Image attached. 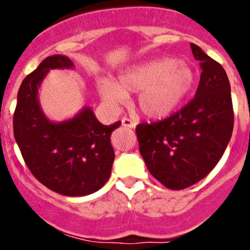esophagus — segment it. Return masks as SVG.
Segmentation results:
<instances>
[{"instance_id": "1", "label": "esophagus", "mask_w": 250, "mask_h": 250, "mask_svg": "<svg viewBox=\"0 0 250 250\" xmlns=\"http://www.w3.org/2000/svg\"><path fill=\"white\" fill-rule=\"evenodd\" d=\"M121 125H122V127H127V128H135L137 127V123L134 122V121L129 120V118L125 117L121 120Z\"/></svg>"}]
</instances>
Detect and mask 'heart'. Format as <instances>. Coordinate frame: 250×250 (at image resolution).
<instances>
[{
  "label": "heart",
  "instance_id": "heart-1",
  "mask_svg": "<svg viewBox=\"0 0 250 250\" xmlns=\"http://www.w3.org/2000/svg\"><path fill=\"white\" fill-rule=\"evenodd\" d=\"M196 75L184 60L163 57L132 65L117 77L100 78L97 90L111 107L125 104L129 93H137V104L151 120L168 117L179 107L195 85Z\"/></svg>",
  "mask_w": 250,
  "mask_h": 250
}]
</instances>
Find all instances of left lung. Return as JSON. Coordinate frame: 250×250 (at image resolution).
Masks as SVG:
<instances>
[{
  "mask_svg": "<svg viewBox=\"0 0 250 250\" xmlns=\"http://www.w3.org/2000/svg\"><path fill=\"white\" fill-rule=\"evenodd\" d=\"M190 46L202 70L195 98L167 120L137 127L148 172L170 190H183L208 175L225 152L233 130L225 70L197 44Z\"/></svg>",
  "mask_w": 250,
  "mask_h": 250,
  "instance_id": "1",
  "label": "left lung"
}]
</instances>
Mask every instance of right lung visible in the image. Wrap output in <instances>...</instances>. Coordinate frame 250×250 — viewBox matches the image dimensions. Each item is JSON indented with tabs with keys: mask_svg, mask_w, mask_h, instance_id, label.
Here are the masks:
<instances>
[{
	"mask_svg": "<svg viewBox=\"0 0 250 250\" xmlns=\"http://www.w3.org/2000/svg\"><path fill=\"white\" fill-rule=\"evenodd\" d=\"M75 69L66 55L46 58L22 81L13 117L14 138L35 178L54 192L81 197L97 192L111 175L115 152L111 133L121 125H104L92 107L55 122L42 110L39 90L50 70Z\"/></svg>",
	"mask_w": 250,
	"mask_h": 250,
	"instance_id": "add662e5",
	"label": "right lung"
}]
</instances>
